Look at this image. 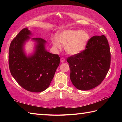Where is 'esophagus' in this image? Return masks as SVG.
I'll use <instances>...</instances> for the list:
<instances>
[{"label": "esophagus", "instance_id": "esophagus-1", "mask_svg": "<svg viewBox=\"0 0 122 122\" xmlns=\"http://www.w3.org/2000/svg\"><path fill=\"white\" fill-rule=\"evenodd\" d=\"M65 61V58H63V57H61V62L63 63Z\"/></svg>", "mask_w": 122, "mask_h": 122}]
</instances>
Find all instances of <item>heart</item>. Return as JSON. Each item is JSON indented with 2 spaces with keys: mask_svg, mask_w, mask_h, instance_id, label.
<instances>
[{
  "mask_svg": "<svg viewBox=\"0 0 122 122\" xmlns=\"http://www.w3.org/2000/svg\"><path fill=\"white\" fill-rule=\"evenodd\" d=\"M57 38L58 39L55 38L52 40L54 48L61 50V43L65 45V50L68 54L75 55L86 49L90 39V35L86 30H67L61 32Z\"/></svg>",
  "mask_w": 122,
  "mask_h": 122,
  "instance_id": "b5f03b06",
  "label": "heart"
}]
</instances>
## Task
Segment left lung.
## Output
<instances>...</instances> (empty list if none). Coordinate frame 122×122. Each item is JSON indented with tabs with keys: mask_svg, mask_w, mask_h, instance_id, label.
I'll return each instance as SVG.
<instances>
[{
	"mask_svg": "<svg viewBox=\"0 0 122 122\" xmlns=\"http://www.w3.org/2000/svg\"><path fill=\"white\" fill-rule=\"evenodd\" d=\"M110 55L106 36L91 38L86 49L67 58L73 85L79 90H88L100 84L110 68Z\"/></svg>",
	"mask_w": 122,
	"mask_h": 122,
	"instance_id": "obj_1",
	"label": "left lung"
}]
</instances>
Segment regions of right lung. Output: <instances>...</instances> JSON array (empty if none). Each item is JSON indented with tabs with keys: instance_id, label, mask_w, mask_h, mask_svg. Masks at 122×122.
Returning <instances> with one entry per match:
<instances>
[{
	"instance_id": "1",
	"label": "right lung",
	"mask_w": 122,
	"mask_h": 122,
	"mask_svg": "<svg viewBox=\"0 0 122 122\" xmlns=\"http://www.w3.org/2000/svg\"><path fill=\"white\" fill-rule=\"evenodd\" d=\"M32 35L28 28H25L12 41L9 48V68L20 86L29 92H39L50 85L60 58L57 54L47 51L46 41L40 38L31 39L36 42L34 51L31 55H27L24 46Z\"/></svg>"
}]
</instances>
